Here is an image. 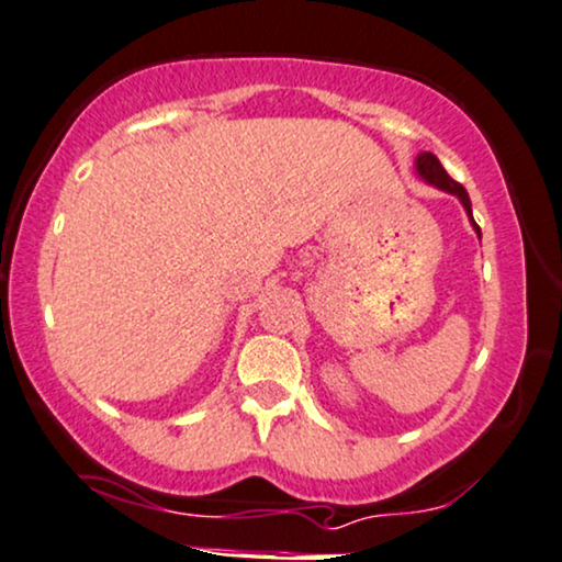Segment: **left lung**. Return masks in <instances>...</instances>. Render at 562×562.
Returning <instances> with one entry per match:
<instances>
[{"mask_svg":"<svg viewBox=\"0 0 562 562\" xmlns=\"http://www.w3.org/2000/svg\"><path fill=\"white\" fill-rule=\"evenodd\" d=\"M416 175H418V178H422L424 182H429V186L439 188V191L456 195V199L463 204L465 214H469V220H471V225H474L476 235H479V238H482V229H479V225L474 222V214H471V199H469V193H465V188L461 186V182H456V180L450 178L448 172H445V167L439 165V159L435 157V154H431V151H422V154H418V157H416Z\"/></svg>","mask_w":562,"mask_h":562,"instance_id":"8db88e82","label":"left lung"}]
</instances>
